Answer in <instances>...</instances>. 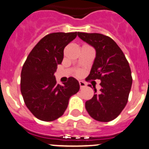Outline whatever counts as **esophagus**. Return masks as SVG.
Wrapping results in <instances>:
<instances>
[{
	"mask_svg": "<svg viewBox=\"0 0 149 149\" xmlns=\"http://www.w3.org/2000/svg\"><path fill=\"white\" fill-rule=\"evenodd\" d=\"M79 85H80V88H81V89H82V88H84L86 87V84H85V83L82 81H79Z\"/></svg>",
	"mask_w": 149,
	"mask_h": 149,
	"instance_id": "1",
	"label": "esophagus"
}]
</instances>
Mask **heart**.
<instances>
[{
	"mask_svg": "<svg viewBox=\"0 0 149 149\" xmlns=\"http://www.w3.org/2000/svg\"><path fill=\"white\" fill-rule=\"evenodd\" d=\"M80 73H81V72H80V71H78V72H77V74H78V75H79Z\"/></svg>",
	"mask_w": 149,
	"mask_h": 149,
	"instance_id": "heart-1",
	"label": "heart"
}]
</instances>
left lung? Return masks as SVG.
I'll use <instances>...</instances> for the list:
<instances>
[{
    "instance_id": "left-lung-1",
    "label": "left lung",
    "mask_w": 149,
    "mask_h": 149,
    "mask_svg": "<svg viewBox=\"0 0 149 149\" xmlns=\"http://www.w3.org/2000/svg\"><path fill=\"white\" fill-rule=\"evenodd\" d=\"M78 36L96 49L88 79L101 80L100 91L97 93L93 88L95 94L85 102V108L97 121H111L128 102L132 84L129 64L120 47L108 36L85 33H78Z\"/></svg>"
}]
</instances>
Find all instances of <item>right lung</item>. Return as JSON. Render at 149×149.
<instances>
[{"mask_svg":"<svg viewBox=\"0 0 149 149\" xmlns=\"http://www.w3.org/2000/svg\"><path fill=\"white\" fill-rule=\"evenodd\" d=\"M77 33H54L41 38L29 53L21 74V92L26 106L38 120L50 122L65 113L70 96L79 91V83L70 77L64 85L54 76L64 58V49Z\"/></svg>","mask_w":149,"mask_h":149,"instance_id":"1","label":"right lung"}]
</instances>
